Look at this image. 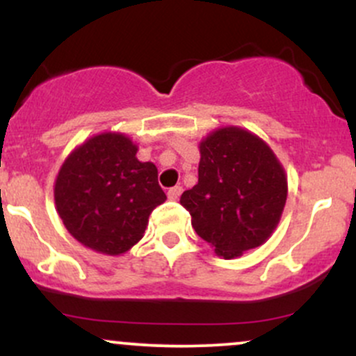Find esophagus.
<instances>
[{
	"label": "esophagus",
	"instance_id": "34e87169",
	"mask_svg": "<svg viewBox=\"0 0 356 356\" xmlns=\"http://www.w3.org/2000/svg\"><path fill=\"white\" fill-rule=\"evenodd\" d=\"M181 194H182L181 186H175V187H172V189H169V192H167V195H169L170 201H177V199L181 197Z\"/></svg>",
	"mask_w": 356,
	"mask_h": 356
}]
</instances>
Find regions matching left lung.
Segmentation results:
<instances>
[{
	"instance_id": "8db88e82",
	"label": "left lung",
	"mask_w": 356,
	"mask_h": 356,
	"mask_svg": "<svg viewBox=\"0 0 356 356\" xmlns=\"http://www.w3.org/2000/svg\"><path fill=\"white\" fill-rule=\"evenodd\" d=\"M199 182L181 195L192 227L224 259L271 238L288 199V175L259 136L238 125L199 142Z\"/></svg>"
}]
</instances>
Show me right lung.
Masks as SVG:
<instances>
[{"mask_svg":"<svg viewBox=\"0 0 356 356\" xmlns=\"http://www.w3.org/2000/svg\"><path fill=\"white\" fill-rule=\"evenodd\" d=\"M122 132H100L76 145L55 179V207L67 231L92 251L125 254L144 238L149 216L165 202L157 167L137 159Z\"/></svg>","mask_w":356,"mask_h":356,"instance_id":"obj_1","label":"right lung"}]
</instances>
